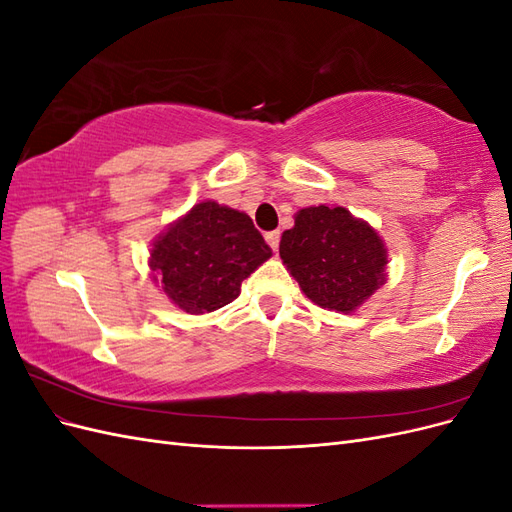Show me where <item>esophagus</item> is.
<instances>
[{"label":"esophagus","instance_id":"esophagus-1","mask_svg":"<svg viewBox=\"0 0 512 512\" xmlns=\"http://www.w3.org/2000/svg\"><path fill=\"white\" fill-rule=\"evenodd\" d=\"M280 237H282L280 230H271V232H267V235H265L267 243L273 247V250H277V247H280Z\"/></svg>","mask_w":512,"mask_h":512}]
</instances>
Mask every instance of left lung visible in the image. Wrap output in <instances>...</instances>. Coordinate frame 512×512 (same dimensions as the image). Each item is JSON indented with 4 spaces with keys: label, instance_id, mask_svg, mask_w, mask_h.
<instances>
[{
    "label": "left lung",
    "instance_id": "left-lung-1",
    "mask_svg": "<svg viewBox=\"0 0 512 512\" xmlns=\"http://www.w3.org/2000/svg\"><path fill=\"white\" fill-rule=\"evenodd\" d=\"M280 256L309 301L350 314L386 282V247L344 207H307L284 230Z\"/></svg>",
    "mask_w": 512,
    "mask_h": 512
}]
</instances>
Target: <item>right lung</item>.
<instances>
[{"label": "right lung", "instance_id": "1", "mask_svg": "<svg viewBox=\"0 0 512 512\" xmlns=\"http://www.w3.org/2000/svg\"><path fill=\"white\" fill-rule=\"evenodd\" d=\"M269 258L271 247L250 215L205 200L153 241L149 267L179 309L209 314L235 301L241 282Z\"/></svg>", "mask_w": 512, "mask_h": 512}]
</instances>
